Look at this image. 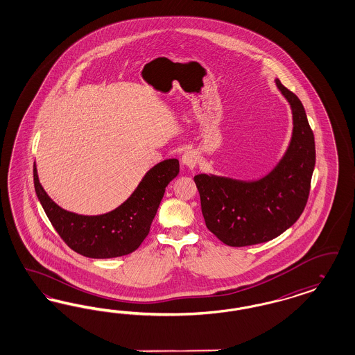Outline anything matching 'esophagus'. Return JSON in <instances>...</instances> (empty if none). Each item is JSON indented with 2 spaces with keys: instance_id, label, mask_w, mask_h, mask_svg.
I'll list each match as a JSON object with an SVG mask.
<instances>
[{
  "instance_id": "esophagus-1",
  "label": "esophagus",
  "mask_w": 355,
  "mask_h": 355,
  "mask_svg": "<svg viewBox=\"0 0 355 355\" xmlns=\"http://www.w3.org/2000/svg\"><path fill=\"white\" fill-rule=\"evenodd\" d=\"M182 164H184V166H187V168H190V169H193V168H196V162H198V155H196V150H186L184 155H182Z\"/></svg>"
}]
</instances>
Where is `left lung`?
<instances>
[{"instance_id":"8db88e82","label":"left lung","mask_w":355,"mask_h":355,"mask_svg":"<svg viewBox=\"0 0 355 355\" xmlns=\"http://www.w3.org/2000/svg\"><path fill=\"white\" fill-rule=\"evenodd\" d=\"M293 110V139L268 175L245 182L198 174L194 177L208 230L230 246L266 243L300 218L316 162L315 137L300 99L275 80Z\"/></svg>"}]
</instances>
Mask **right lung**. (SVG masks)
I'll use <instances>...</instances> for the list:
<instances>
[{"mask_svg": "<svg viewBox=\"0 0 355 355\" xmlns=\"http://www.w3.org/2000/svg\"><path fill=\"white\" fill-rule=\"evenodd\" d=\"M180 173L177 159L161 161L148 171L132 196L114 211L84 216L59 207L43 190L34 165L37 199L62 241L89 258H114L135 252L147 237L165 187Z\"/></svg>", "mask_w": 355, "mask_h": 355, "instance_id": "1", "label": "right lung"}]
</instances>
